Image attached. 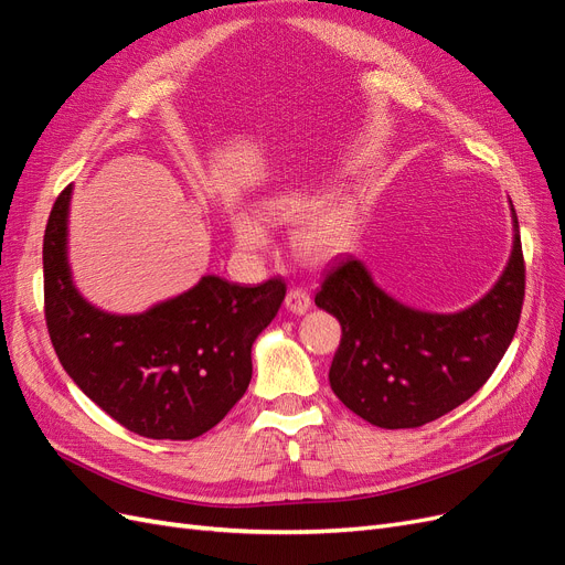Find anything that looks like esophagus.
<instances>
[{
	"label": "esophagus",
	"instance_id": "obj_1",
	"mask_svg": "<svg viewBox=\"0 0 565 565\" xmlns=\"http://www.w3.org/2000/svg\"><path fill=\"white\" fill-rule=\"evenodd\" d=\"M285 309L289 313H297V316H303L306 311L311 309V295L306 292V289L301 287H292L285 297Z\"/></svg>",
	"mask_w": 565,
	"mask_h": 565
}]
</instances>
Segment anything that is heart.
<instances>
[{
    "label": "heart",
    "mask_w": 565,
    "mask_h": 565,
    "mask_svg": "<svg viewBox=\"0 0 565 565\" xmlns=\"http://www.w3.org/2000/svg\"><path fill=\"white\" fill-rule=\"evenodd\" d=\"M252 212L237 210L231 214V233L235 247L245 254H262L270 245L268 228L289 226V247L306 266H330L347 256L363 226L361 195L337 191L318 200V185L295 181L273 188L254 202Z\"/></svg>",
    "instance_id": "b5f03b06"
}]
</instances>
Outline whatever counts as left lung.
<instances>
[{
    "label": "left lung",
    "instance_id": "8db88e82",
    "mask_svg": "<svg viewBox=\"0 0 565 565\" xmlns=\"http://www.w3.org/2000/svg\"><path fill=\"white\" fill-rule=\"evenodd\" d=\"M511 207V252L488 292L452 313L424 311L391 297L370 268L349 256L316 295L341 324L330 367L337 398L382 429H413L443 417L481 388L516 334L525 268Z\"/></svg>",
    "mask_w": 565,
    "mask_h": 565
}]
</instances>
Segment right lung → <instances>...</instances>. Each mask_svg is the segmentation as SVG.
Segmentation results:
<instances>
[{
    "label": "right lung",
    "instance_id": "add662e5",
    "mask_svg": "<svg viewBox=\"0 0 565 565\" xmlns=\"http://www.w3.org/2000/svg\"><path fill=\"white\" fill-rule=\"evenodd\" d=\"M73 185L44 233V309L63 370L125 429L156 440L210 431L245 396L252 347L285 299V282L243 287L202 276L141 313H110L84 297L67 254Z\"/></svg>",
    "mask_w": 565,
    "mask_h": 565
}]
</instances>
